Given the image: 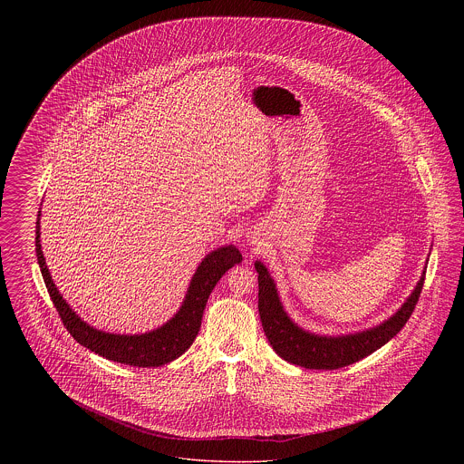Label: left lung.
<instances>
[{"mask_svg":"<svg viewBox=\"0 0 464 464\" xmlns=\"http://www.w3.org/2000/svg\"><path fill=\"white\" fill-rule=\"evenodd\" d=\"M259 273V314L263 322L266 337L273 350L294 365H301L304 369H324L334 371L374 353L381 346H384L392 337L403 329L407 320L420 301V290L424 285V275L420 276V284L407 299V303L398 309L397 313L369 331L327 337L314 335L299 329L284 311L280 303L275 282L271 280L267 269L263 263H256Z\"/></svg>","mask_w":464,"mask_h":464,"instance_id":"8db88e82","label":"left lung"}]
</instances>
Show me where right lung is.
I'll use <instances>...</instances> for the list:
<instances>
[{"label": "right lung", "mask_w": 464, "mask_h": 464, "mask_svg": "<svg viewBox=\"0 0 464 464\" xmlns=\"http://www.w3.org/2000/svg\"><path fill=\"white\" fill-rule=\"evenodd\" d=\"M36 256L44 275V285L52 297L53 306L64 324L67 332L90 352L101 354L108 360L133 365V367H160L177 356L184 353L198 335L201 327L203 309L208 301L210 292L221 280L222 275L238 263H242V254L237 246L227 245L210 252L198 266L191 285L188 288L186 299L176 316L169 320L163 327L146 334L120 335L110 332L97 331L85 324L72 309L69 308L63 295L52 282L48 267L44 265L42 243H40V214L36 222Z\"/></svg>", "instance_id": "right-lung-1"}]
</instances>
